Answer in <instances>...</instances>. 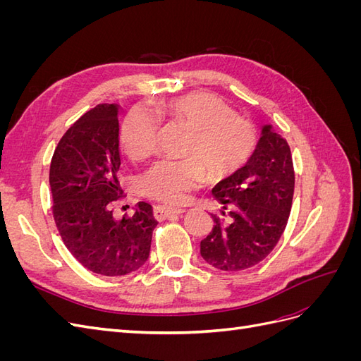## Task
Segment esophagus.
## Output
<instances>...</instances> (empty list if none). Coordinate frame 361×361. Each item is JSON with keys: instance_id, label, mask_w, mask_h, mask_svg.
Masks as SVG:
<instances>
[{"instance_id": "esophagus-1", "label": "esophagus", "mask_w": 361, "mask_h": 361, "mask_svg": "<svg viewBox=\"0 0 361 361\" xmlns=\"http://www.w3.org/2000/svg\"><path fill=\"white\" fill-rule=\"evenodd\" d=\"M183 214V209H174V207H166V206H155L154 207V216L158 221L167 220V218H173Z\"/></svg>"}]
</instances>
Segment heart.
I'll list each match as a JSON object with an SVG mask.
<instances>
[{
    "label": "heart",
    "mask_w": 361,
    "mask_h": 361,
    "mask_svg": "<svg viewBox=\"0 0 361 361\" xmlns=\"http://www.w3.org/2000/svg\"><path fill=\"white\" fill-rule=\"evenodd\" d=\"M159 117L190 129L182 155L187 159H164L141 178L145 195L169 206L185 204L199 188L204 173L209 180L231 178L244 169L256 149V130L239 118L220 97L195 92L162 104ZM158 118L141 108L128 113L120 129V145L134 161L146 159L157 146Z\"/></svg>",
    "instance_id": "heart-1"
}]
</instances>
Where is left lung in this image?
Here are the masks:
<instances>
[{
	"mask_svg": "<svg viewBox=\"0 0 361 361\" xmlns=\"http://www.w3.org/2000/svg\"><path fill=\"white\" fill-rule=\"evenodd\" d=\"M295 174L288 141L271 125L244 169L212 188L221 203L214 228L200 243V255L216 269L241 271L264 260L281 238L292 207Z\"/></svg>",
	"mask_w": 361,
	"mask_h": 361,
	"instance_id": "left-lung-1",
	"label": "left lung"
}]
</instances>
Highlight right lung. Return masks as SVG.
<instances>
[{
    "mask_svg": "<svg viewBox=\"0 0 361 361\" xmlns=\"http://www.w3.org/2000/svg\"><path fill=\"white\" fill-rule=\"evenodd\" d=\"M118 106L101 104L66 130L49 169L52 214L64 245L80 264L106 277L146 264L158 221L146 202L133 216L113 218L118 182Z\"/></svg>",
    "mask_w": 361,
    "mask_h": 361,
    "instance_id": "right-lung-1",
    "label": "right lung"
}]
</instances>
